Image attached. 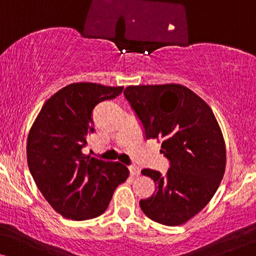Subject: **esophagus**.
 Instances as JSON below:
<instances>
[{
	"mask_svg": "<svg viewBox=\"0 0 256 256\" xmlns=\"http://www.w3.org/2000/svg\"><path fill=\"white\" fill-rule=\"evenodd\" d=\"M128 169L132 176H138V174H140V169L136 166H129Z\"/></svg>",
	"mask_w": 256,
	"mask_h": 256,
	"instance_id": "34e87169",
	"label": "esophagus"
}]
</instances>
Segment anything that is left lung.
<instances>
[{
  "label": "left lung",
  "mask_w": 256,
  "mask_h": 256,
  "mask_svg": "<svg viewBox=\"0 0 256 256\" xmlns=\"http://www.w3.org/2000/svg\"><path fill=\"white\" fill-rule=\"evenodd\" d=\"M124 94L146 138L160 140V152L170 162L166 174L141 171L155 182L156 190L140 206L154 222L183 225L208 205L225 174L222 129L208 104L183 85L128 86Z\"/></svg>",
  "instance_id": "1"
}]
</instances>
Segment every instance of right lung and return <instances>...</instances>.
Returning a JSON list of instances; mask_svg holds the SVG:
<instances>
[{
    "label": "right lung",
    "instance_id": "right-lung-1",
    "mask_svg": "<svg viewBox=\"0 0 256 256\" xmlns=\"http://www.w3.org/2000/svg\"><path fill=\"white\" fill-rule=\"evenodd\" d=\"M122 90L94 82L65 86L43 104L30 129L29 170L46 202L65 218L87 220L102 214L115 188L129 176L124 164L82 152L87 135L94 132V107Z\"/></svg>",
    "mask_w": 256,
    "mask_h": 256
}]
</instances>
